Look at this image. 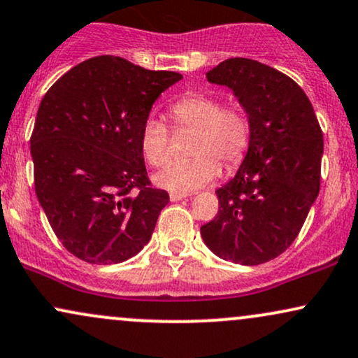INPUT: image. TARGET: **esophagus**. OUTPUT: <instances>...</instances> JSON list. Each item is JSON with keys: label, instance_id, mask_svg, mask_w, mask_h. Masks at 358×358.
Segmentation results:
<instances>
[{"label": "esophagus", "instance_id": "1", "mask_svg": "<svg viewBox=\"0 0 358 358\" xmlns=\"http://www.w3.org/2000/svg\"><path fill=\"white\" fill-rule=\"evenodd\" d=\"M187 196H188L187 193H180V192H171V193H170V200H171V201L183 200V198H187Z\"/></svg>", "mask_w": 358, "mask_h": 358}]
</instances>
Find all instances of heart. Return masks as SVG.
Returning <instances> with one entry per match:
<instances>
[{
    "label": "heart",
    "instance_id": "obj_1",
    "mask_svg": "<svg viewBox=\"0 0 358 358\" xmlns=\"http://www.w3.org/2000/svg\"><path fill=\"white\" fill-rule=\"evenodd\" d=\"M170 116L180 128H192L198 135L193 140L195 157L175 162L155 176L158 187L170 192H193L213 182L220 173V163L231 168L243 160L250 145V120L236 106H223L212 94H190L170 106ZM140 145L146 162L163 166L170 160V130L160 118L145 120Z\"/></svg>",
    "mask_w": 358,
    "mask_h": 358
}]
</instances>
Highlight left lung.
<instances>
[{"mask_svg":"<svg viewBox=\"0 0 358 358\" xmlns=\"http://www.w3.org/2000/svg\"><path fill=\"white\" fill-rule=\"evenodd\" d=\"M206 80L234 92L252 135L236 175L215 192L220 208L201 238L223 260L265 264L294 243L315 203L324 135L303 90L272 66L230 58Z\"/></svg>","mask_w":358,"mask_h":358,"instance_id":"obj_1","label":"left lung"}]
</instances>
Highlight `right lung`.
I'll use <instances>...</instances> for the list:
<instances>
[{"instance_id":"1","label":"right lung","mask_w":358,"mask_h":358,"mask_svg":"<svg viewBox=\"0 0 358 358\" xmlns=\"http://www.w3.org/2000/svg\"><path fill=\"white\" fill-rule=\"evenodd\" d=\"M96 56L46 92L31 135L34 190L68 252L96 265L135 257L170 196L146 175L140 133L158 96L182 80Z\"/></svg>"}]
</instances>
